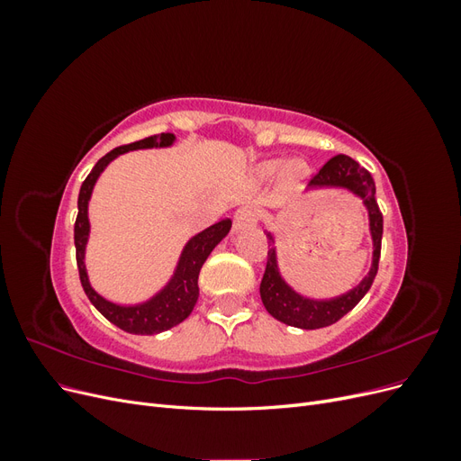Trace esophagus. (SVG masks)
Returning <instances> with one entry per match:
<instances>
[{"label":"esophagus","instance_id":"esophagus-1","mask_svg":"<svg viewBox=\"0 0 461 461\" xmlns=\"http://www.w3.org/2000/svg\"><path fill=\"white\" fill-rule=\"evenodd\" d=\"M256 225V212L252 207H240L239 212L234 213V219H232V232H239L242 229H248V227H254Z\"/></svg>","mask_w":461,"mask_h":461}]
</instances>
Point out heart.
<instances>
[{
	"instance_id": "heart-1",
	"label": "heart",
	"mask_w": 461,
	"mask_h": 461,
	"mask_svg": "<svg viewBox=\"0 0 461 461\" xmlns=\"http://www.w3.org/2000/svg\"><path fill=\"white\" fill-rule=\"evenodd\" d=\"M278 167H281V163H278V161H267V163H263V165L259 167L258 173H259L261 178H271V176L278 171ZM285 176H286L288 183H292V185L298 183V180H302V178L305 176V167H303V163H300V161L288 163L286 169H285Z\"/></svg>"
}]
</instances>
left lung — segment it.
<instances>
[{
  "label": "left lung",
  "instance_id": "obj_1",
  "mask_svg": "<svg viewBox=\"0 0 461 461\" xmlns=\"http://www.w3.org/2000/svg\"><path fill=\"white\" fill-rule=\"evenodd\" d=\"M310 188H346L356 194L367 209L369 230L373 239V263L369 275L364 281L342 296L330 300H313L298 294L294 288L286 285V281L281 276V271H278L275 236L271 232H265L271 246L267 252V267H265L259 286L265 310L285 325L313 330L337 323L339 319H342L348 312H352L359 300L367 294V290L375 281V275L379 271L383 213L379 203L375 200V180L371 173L348 156H334L332 159H329L321 167L319 173L312 176Z\"/></svg>",
  "mask_w": 461,
  "mask_h": 461
}]
</instances>
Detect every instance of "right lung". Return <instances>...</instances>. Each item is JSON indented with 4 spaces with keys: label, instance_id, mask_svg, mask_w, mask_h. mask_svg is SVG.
Wrapping results in <instances>:
<instances>
[{
    "label": "right lung",
    "instance_id": "right-lung-1",
    "mask_svg": "<svg viewBox=\"0 0 461 461\" xmlns=\"http://www.w3.org/2000/svg\"><path fill=\"white\" fill-rule=\"evenodd\" d=\"M173 142H175V134L161 132L156 136L144 138V140L111 149L94 165V169L90 171L85 183H82L80 194H78L75 248H77V265H78L82 288H85L88 300L94 303V308L97 312H100L107 321H111V323L131 334H158L178 323H183V321L192 313L194 305H196L200 296L198 276H200L202 265L205 263L209 254L213 252V248L229 234L232 225L230 219H222L209 229L198 232L196 236H192V239L186 242L183 254H180V259L176 263V269L171 276V281L148 302L136 303V305H121V303L105 300L92 288L88 281L86 265H85V254H86V244H88V234H90L88 202H90L95 180L100 178L105 167L115 158L122 156V153L132 151V149H148V148H169L173 146Z\"/></svg>",
    "mask_w": 461,
    "mask_h": 461
}]
</instances>
